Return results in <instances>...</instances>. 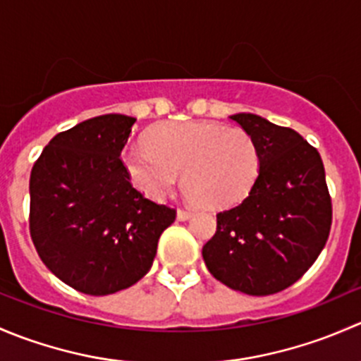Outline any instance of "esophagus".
Here are the masks:
<instances>
[{"instance_id": "34e87169", "label": "esophagus", "mask_w": 361, "mask_h": 361, "mask_svg": "<svg viewBox=\"0 0 361 361\" xmlns=\"http://www.w3.org/2000/svg\"><path fill=\"white\" fill-rule=\"evenodd\" d=\"M190 216H192V211H188V209H178V213H176V218L180 221L188 220Z\"/></svg>"}]
</instances>
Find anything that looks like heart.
Listing matches in <instances>:
<instances>
[{"mask_svg": "<svg viewBox=\"0 0 361 361\" xmlns=\"http://www.w3.org/2000/svg\"><path fill=\"white\" fill-rule=\"evenodd\" d=\"M122 164L134 187L160 199L180 180L195 206L221 209L243 201L257 180L260 155L246 130L214 122L162 123L147 143L130 145Z\"/></svg>", "mask_w": 361, "mask_h": 361, "instance_id": "b5f03b06", "label": "heart"}]
</instances>
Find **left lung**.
<instances>
[{
    "mask_svg": "<svg viewBox=\"0 0 361 361\" xmlns=\"http://www.w3.org/2000/svg\"><path fill=\"white\" fill-rule=\"evenodd\" d=\"M257 143L258 176L248 197L216 214L206 267L228 288L272 295L292 286L325 248L332 199L318 150L290 127L253 113L231 116Z\"/></svg>",
    "mask_w": 361,
    "mask_h": 361,
    "instance_id": "8db88e82",
    "label": "left lung"
}]
</instances>
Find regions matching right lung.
<instances>
[{
	"mask_svg": "<svg viewBox=\"0 0 361 361\" xmlns=\"http://www.w3.org/2000/svg\"><path fill=\"white\" fill-rule=\"evenodd\" d=\"M136 118L94 116L50 140L29 180V232L43 264L71 288L110 295L140 281L176 209L130 185L122 154Z\"/></svg>",
	"mask_w": 361,
	"mask_h": 361,
	"instance_id": "add662e5",
	"label": "right lung"
}]
</instances>
